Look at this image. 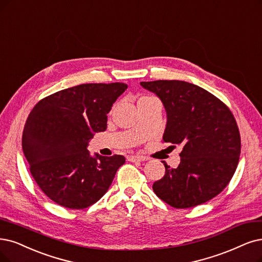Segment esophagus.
Wrapping results in <instances>:
<instances>
[{"label":"esophagus","instance_id":"esophagus-1","mask_svg":"<svg viewBox=\"0 0 262 262\" xmlns=\"http://www.w3.org/2000/svg\"><path fill=\"white\" fill-rule=\"evenodd\" d=\"M127 160L129 162H143V161H148V158L142 157V156H129L127 157Z\"/></svg>","mask_w":262,"mask_h":262}]
</instances>
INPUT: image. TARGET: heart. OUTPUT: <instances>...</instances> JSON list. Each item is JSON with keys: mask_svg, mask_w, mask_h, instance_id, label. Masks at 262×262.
I'll use <instances>...</instances> for the list:
<instances>
[{"mask_svg": "<svg viewBox=\"0 0 262 262\" xmlns=\"http://www.w3.org/2000/svg\"><path fill=\"white\" fill-rule=\"evenodd\" d=\"M149 98H151V97H141V98L139 99V100H143V99H149ZM138 100V101H139Z\"/></svg>", "mask_w": 262, "mask_h": 262, "instance_id": "1", "label": "heart"}]
</instances>
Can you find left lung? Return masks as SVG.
I'll list each match as a JSON object with an SVG mask.
<instances>
[{
	"label": "left lung",
	"instance_id": "8db88e82",
	"mask_svg": "<svg viewBox=\"0 0 262 262\" xmlns=\"http://www.w3.org/2000/svg\"><path fill=\"white\" fill-rule=\"evenodd\" d=\"M164 104V142L182 146L180 164L153 183L168 205L190 208L218 195L233 177L241 153L237 124L228 106L202 87L185 81L140 82Z\"/></svg>",
	"mask_w": 262,
	"mask_h": 262
}]
</instances>
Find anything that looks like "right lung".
<instances>
[{
  "mask_svg": "<svg viewBox=\"0 0 262 262\" xmlns=\"http://www.w3.org/2000/svg\"><path fill=\"white\" fill-rule=\"evenodd\" d=\"M124 83L81 84L38 101L23 133V150L37 186L57 204L83 209L99 201L125 163L123 156H91L89 142L106 129Z\"/></svg>",
  "mask_w": 262,
  "mask_h": 262,
  "instance_id": "add662e5",
  "label": "right lung"
}]
</instances>
